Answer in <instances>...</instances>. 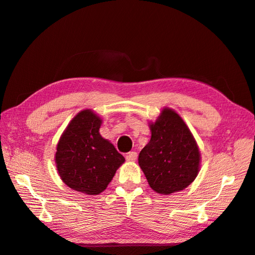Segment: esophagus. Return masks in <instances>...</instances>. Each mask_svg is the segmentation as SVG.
I'll use <instances>...</instances> for the list:
<instances>
[{"label": "esophagus", "instance_id": "obj_1", "mask_svg": "<svg viewBox=\"0 0 255 255\" xmlns=\"http://www.w3.org/2000/svg\"><path fill=\"white\" fill-rule=\"evenodd\" d=\"M137 158V153L136 152H129L127 155V160L128 162H135Z\"/></svg>", "mask_w": 255, "mask_h": 255}]
</instances>
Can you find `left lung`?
<instances>
[{"label":"left lung","mask_w":255,"mask_h":255,"mask_svg":"<svg viewBox=\"0 0 255 255\" xmlns=\"http://www.w3.org/2000/svg\"><path fill=\"white\" fill-rule=\"evenodd\" d=\"M148 126L152 136L138 155V165L149 187L160 195L187 188L198 175L201 160L193 133L169 108H163Z\"/></svg>","instance_id":"1"}]
</instances>
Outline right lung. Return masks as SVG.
Returning a JSON list of instances; mask_svg holds the SVG:
<instances>
[{
    "mask_svg": "<svg viewBox=\"0 0 255 255\" xmlns=\"http://www.w3.org/2000/svg\"><path fill=\"white\" fill-rule=\"evenodd\" d=\"M102 119L91 109L69 122L57 143L55 163L61 180L79 193L99 195L124 163L114 145L101 136Z\"/></svg>",
    "mask_w": 255,
    "mask_h": 255,
    "instance_id": "1",
    "label": "right lung"
}]
</instances>
